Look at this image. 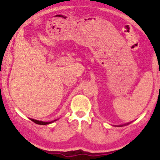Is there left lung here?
<instances>
[{
    "mask_svg": "<svg viewBox=\"0 0 160 160\" xmlns=\"http://www.w3.org/2000/svg\"><path fill=\"white\" fill-rule=\"evenodd\" d=\"M128 123H130V122H128V123H126V124H123V125H120V126H126V125H128Z\"/></svg>",
    "mask_w": 160,
    "mask_h": 160,
    "instance_id": "left-lung-1",
    "label": "left lung"
}]
</instances>
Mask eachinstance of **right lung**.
I'll use <instances>...</instances> for the list:
<instances>
[{"label": "right lung", "instance_id": "obj_1", "mask_svg": "<svg viewBox=\"0 0 160 160\" xmlns=\"http://www.w3.org/2000/svg\"><path fill=\"white\" fill-rule=\"evenodd\" d=\"M30 120H32V121H33V122H35L36 124H38V125H48V124L52 123V122H55V121H56L57 120H58V119H57V120L51 121V122H43V121H40V120H34V119H32V118H30Z\"/></svg>", "mask_w": 160, "mask_h": 160}]
</instances>
